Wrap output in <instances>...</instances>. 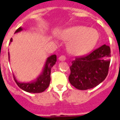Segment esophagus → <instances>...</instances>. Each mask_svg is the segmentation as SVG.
<instances>
[{"mask_svg":"<svg viewBox=\"0 0 120 120\" xmlns=\"http://www.w3.org/2000/svg\"><path fill=\"white\" fill-rule=\"evenodd\" d=\"M58 59H59L60 61H64V60H65V59H66V58H65V56L62 55V56H60V57L58 58Z\"/></svg>","mask_w":120,"mask_h":120,"instance_id":"1","label":"esophagus"}]
</instances>
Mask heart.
I'll return each instance as SVG.
<instances>
[{
    "label": "heart",
    "mask_w": 120,
    "mask_h": 120,
    "mask_svg": "<svg viewBox=\"0 0 120 120\" xmlns=\"http://www.w3.org/2000/svg\"><path fill=\"white\" fill-rule=\"evenodd\" d=\"M61 37L69 41V52L78 56L86 54L93 49L98 41L99 34L94 28L76 26L64 30Z\"/></svg>",
    "instance_id": "obj_1"
}]
</instances>
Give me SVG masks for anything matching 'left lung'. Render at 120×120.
Instances as JSON below:
<instances>
[{"mask_svg":"<svg viewBox=\"0 0 120 120\" xmlns=\"http://www.w3.org/2000/svg\"><path fill=\"white\" fill-rule=\"evenodd\" d=\"M111 49L109 45H101L90 54L76 58L70 67L69 80L79 90H87L98 86L108 75Z\"/></svg>","mask_w":120,"mask_h":120,"instance_id":"1","label":"left lung"}]
</instances>
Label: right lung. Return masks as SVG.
<instances>
[{
	"label": "right lung",
	"instance_id": "1",
	"mask_svg": "<svg viewBox=\"0 0 120 120\" xmlns=\"http://www.w3.org/2000/svg\"><path fill=\"white\" fill-rule=\"evenodd\" d=\"M23 28L20 27L15 31L16 33L22 31ZM13 41V38L10 40V43ZM9 60V53H8ZM56 62V56L55 55H51L47 58L45 62L44 66L42 69V71L37 78L34 80L31 81L30 82H20L18 81L13 75V78L17 83L18 86L22 90L26 91L27 93H39L44 92L49 87L51 81V70L52 66L55 65Z\"/></svg>",
	"mask_w": 120,
	"mask_h": 120
}]
</instances>
